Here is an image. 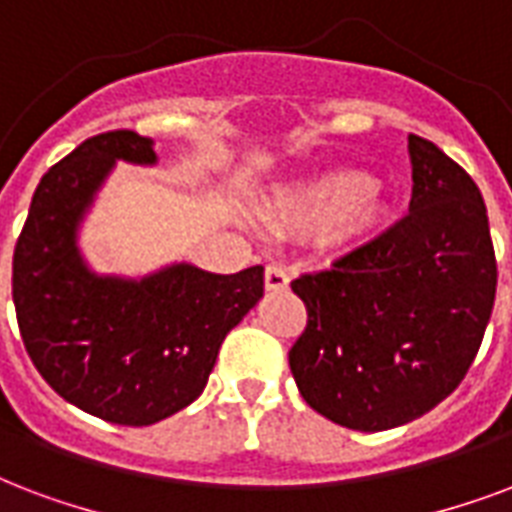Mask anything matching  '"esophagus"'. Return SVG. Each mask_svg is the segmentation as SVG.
I'll list each match as a JSON object with an SVG mask.
<instances>
[{
    "instance_id": "1",
    "label": "esophagus",
    "mask_w": 512,
    "mask_h": 512,
    "mask_svg": "<svg viewBox=\"0 0 512 512\" xmlns=\"http://www.w3.org/2000/svg\"><path fill=\"white\" fill-rule=\"evenodd\" d=\"M264 286H267V291H283V288H288V272L278 264H270L264 270Z\"/></svg>"
}]
</instances>
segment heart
<instances>
[{
	"label": "heart",
	"instance_id": "b5f03b06",
	"mask_svg": "<svg viewBox=\"0 0 512 512\" xmlns=\"http://www.w3.org/2000/svg\"><path fill=\"white\" fill-rule=\"evenodd\" d=\"M386 188L375 178H364L361 172H332L307 188L299 197L297 210L313 218H329L337 213V234L343 240H359L380 224L386 213Z\"/></svg>",
	"mask_w": 512,
	"mask_h": 512
}]
</instances>
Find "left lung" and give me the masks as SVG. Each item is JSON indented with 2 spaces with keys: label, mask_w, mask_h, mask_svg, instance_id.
<instances>
[{
  "label": "left lung",
  "mask_w": 512,
  "mask_h": 512,
  "mask_svg": "<svg viewBox=\"0 0 512 512\" xmlns=\"http://www.w3.org/2000/svg\"><path fill=\"white\" fill-rule=\"evenodd\" d=\"M410 213L291 288L307 326L288 364L315 413L383 432L443 402L475 361L497 294L489 215L475 180L410 134Z\"/></svg>",
  "instance_id": "left-lung-1"
}]
</instances>
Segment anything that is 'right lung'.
Masks as SVG:
<instances>
[{
    "label": "right lung",
    "mask_w": 512,
    "mask_h": 512,
    "mask_svg": "<svg viewBox=\"0 0 512 512\" xmlns=\"http://www.w3.org/2000/svg\"><path fill=\"white\" fill-rule=\"evenodd\" d=\"M115 161L156 164L153 140L96 134L42 175L15 242L13 302L26 353L59 397L110 424L151 426L205 391L224 337L264 294V267L96 275L78 229Z\"/></svg>",
    "instance_id": "1"
}]
</instances>
